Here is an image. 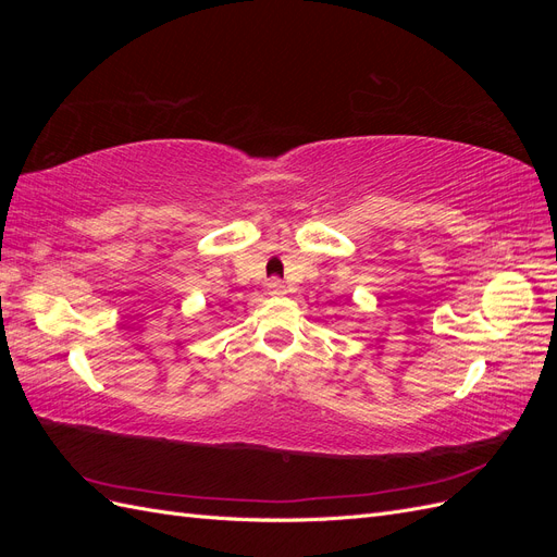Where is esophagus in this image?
Masks as SVG:
<instances>
[{
  "instance_id": "esophagus-1",
  "label": "esophagus",
  "mask_w": 557,
  "mask_h": 557,
  "mask_svg": "<svg viewBox=\"0 0 557 557\" xmlns=\"http://www.w3.org/2000/svg\"><path fill=\"white\" fill-rule=\"evenodd\" d=\"M267 293L274 295V297H283V295H285V285H283L278 278L269 281V283H267Z\"/></svg>"
}]
</instances>
